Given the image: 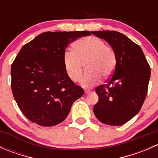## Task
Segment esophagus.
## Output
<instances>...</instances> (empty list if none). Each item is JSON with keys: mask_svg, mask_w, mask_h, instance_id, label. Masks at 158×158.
<instances>
[{"mask_svg": "<svg viewBox=\"0 0 158 158\" xmlns=\"http://www.w3.org/2000/svg\"><path fill=\"white\" fill-rule=\"evenodd\" d=\"M91 93V91L90 90H85V95H89V94Z\"/></svg>", "mask_w": 158, "mask_h": 158, "instance_id": "34e87169", "label": "esophagus"}]
</instances>
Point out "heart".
<instances>
[{"label":"heart","instance_id":"heart-1","mask_svg":"<svg viewBox=\"0 0 158 158\" xmlns=\"http://www.w3.org/2000/svg\"><path fill=\"white\" fill-rule=\"evenodd\" d=\"M64 69L73 82L80 79L85 65L86 73L81 79V84L85 88L94 86L101 80L109 77L116 65L114 51L103 40L96 36H87L76 41L73 51L63 54Z\"/></svg>","mask_w":158,"mask_h":158}]
</instances>
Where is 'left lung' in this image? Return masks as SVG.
<instances>
[{
	"label": "left lung",
	"instance_id": "8db88e82",
	"mask_svg": "<svg viewBox=\"0 0 158 158\" xmlns=\"http://www.w3.org/2000/svg\"><path fill=\"white\" fill-rule=\"evenodd\" d=\"M112 47L116 65L106 84L95 88L98 102L93 111L109 125H122L136 115L147 95L151 68L142 49L122 33L113 30L91 31Z\"/></svg>",
	"mask_w": 158,
	"mask_h": 158
}]
</instances>
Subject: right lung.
<instances>
[{"instance_id": "1", "label": "right lung", "mask_w": 158, "mask_h": 158, "mask_svg": "<svg viewBox=\"0 0 158 158\" xmlns=\"http://www.w3.org/2000/svg\"><path fill=\"white\" fill-rule=\"evenodd\" d=\"M89 31L44 32L25 44L11 65L13 95L25 117L40 126H54L84 95L64 69L63 54Z\"/></svg>"}]
</instances>
